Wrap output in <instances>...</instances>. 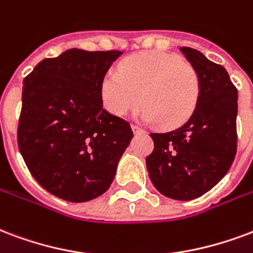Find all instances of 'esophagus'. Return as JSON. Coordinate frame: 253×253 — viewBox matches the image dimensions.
<instances>
[{
    "label": "esophagus",
    "instance_id": "esophagus-1",
    "mask_svg": "<svg viewBox=\"0 0 253 253\" xmlns=\"http://www.w3.org/2000/svg\"><path fill=\"white\" fill-rule=\"evenodd\" d=\"M131 130L134 131V134H142V132H143V130L139 128L138 126H135V125H131Z\"/></svg>",
    "mask_w": 253,
    "mask_h": 253
}]
</instances>
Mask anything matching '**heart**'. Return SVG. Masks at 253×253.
Listing matches in <instances>:
<instances>
[{
    "instance_id": "heart-1",
    "label": "heart",
    "mask_w": 253,
    "mask_h": 253,
    "mask_svg": "<svg viewBox=\"0 0 253 253\" xmlns=\"http://www.w3.org/2000/svg\"><path fill=\"white\" fill-rule=\"evenodd\" d=\"M200 96V80L179 56L142 52L130 56L119 72H108L102 82V99L108 111L123 117L146 104L139 119L147 125L178 127L192 117Z\"/></svg>"
}]
</instances>
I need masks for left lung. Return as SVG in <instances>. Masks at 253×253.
<instances>
[{
  "label": "left lung",
  "mask_w": 253,
  "mask_h": 253,
  "mask_svg": "<svg viewBox=\"0 0 253 253\" xmlns=\"http://www.w3.org/2000/svg\"><path fill=\"white\" fill-rule=\"evenodd\" d=\"M181 52L200 80L197 107L178 128L150 134L154 150L146 166L161 194L189 201L216 186L235 160L237 89L222 65L193 48Z\"/></svg>",
  "instance_id": "1"
}]
</instances>
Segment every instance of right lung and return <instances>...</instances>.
Masks as SVG:
<instances>
[{"label":"right lung","mask_w":253,"mask_h":253,"mask_svg":"<svg viewBox=\"0 0 253 253\" xmlns=\"http://www.w3.org/2000/svg\"><path fill=\"white\" fill-rule=\"evenodd\" d=\"M121 55L74 48L24 79L18 149L37 182L61 200L104 193L131 142L128 122L103 108V78Z\"/></svg>","instance_id":"1"}]
</instances>
